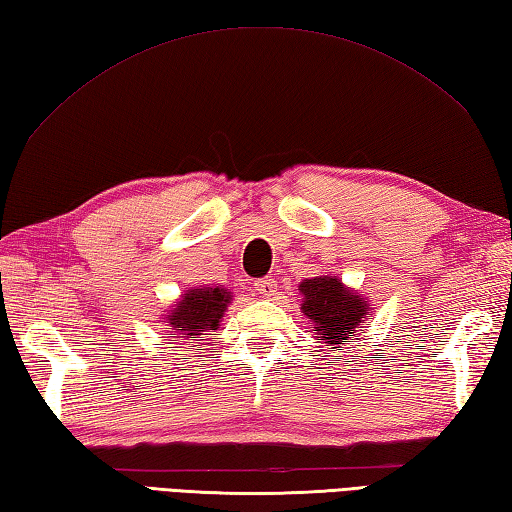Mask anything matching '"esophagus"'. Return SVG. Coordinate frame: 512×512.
Masks as SVG:
<instances>
[{
    "mask_svg": "<svg viewBox=\"0 0 512 512\" xmlns=\"http://www.w3.org/2000/svg\"><path fill=\"white\" fill-rule=\"evenodd\" d=\"M256 289H258V294L260 296H274V292H276V281L272 276H265V278H258L256 281Z\"/></svg>",
    "mask_w": 512,
    "mask_h": 512,
    "instance_id": "1",
    "label": "esophagus"
}]
</instances>
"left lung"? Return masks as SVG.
<instances>
[{
	"mask_svg": "<svg viewBox=\"0 0 512 512\" xmlns=\"http://www.w3.org/2000/svg\"><path fill=\"white\" fill-rule=\"evenodd\" d=\"M301 292L305 296L301 310L314 321V332L323 343L343 345L352 339L354 327L368 314V305L361 296L345 289L334 276L310 278L301 283Z\"/></svg>",
	"mask_w": 512,
	"mask_h": 512,
	"instance_id": "left-lung-1",
	"label": "left lung"
}]
</instances>
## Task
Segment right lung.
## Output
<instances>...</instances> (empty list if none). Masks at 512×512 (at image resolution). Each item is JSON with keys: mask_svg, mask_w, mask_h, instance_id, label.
I'll return each instance as SVG.
<instances>
[{"mask_svg": "<svg viewBox=\"0 0 512 512\" xmlns=\"http://www.w3.org/2000/svg\"><path fill=\"white\" fill-rule=\"evenodd\" d=\"M229 303V292L220 287L191 289L185 298L171 310L169 330L185 332L191 341H196L202 332L218 330L220 318Z\"/></svg>", "mask_w": 512, "mask_h": 512, "instance_id": "1", "label": "right lung"}]
</instances>
